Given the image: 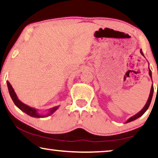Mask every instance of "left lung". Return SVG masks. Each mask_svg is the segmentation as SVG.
Here are the masks:
<instances>
[{
	"instance_id": "obj_1",
	"label": "left lung",
	"mask_w": 158,
	"mask_h": 158,
	"mask_svg": "<svg viewBox=\"0 0 158 158\" xmlns=\"http://www.w3.org/2000/svg\"><path fill=\"white\" fill-rule=\"evenodd\" d=\"M140 53L141 54L143 55V56H144L143 53V52H142V49L140 50ZM149 69V75H150V78L151 79H152V72H151V70L150 69V67H148ZM153 92H154V87H153V84L152 85V86H151V89H150V95H149V97H148V101H147L144 107L142 109V110L139 111V112L138 113H137L136 114H135L134 116L131 117L130 118H129L127 120V122L125 123H130V122L132 121H134L135 120V119H137V118H139V117H141L142 115H143L144 113H145L147 110H148V109L149 107V106H150V104L151 103V101H152V95H153Z\"/></svg>"
}]
</instances>
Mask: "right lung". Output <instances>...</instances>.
Returning <instances> with one entry per match:
<instances>
[{"instance_id": "right-lung-1", "label": "right lung", "mask_w": 158, "mask_h": 158, "mask_svg": "<svg viewBox=\"0 0 158 158\" xmlns=\"http://www.w3.org/2000/svg\"><path fill=\"white\" fill-rule=\"evenodd\" d=\"M7 86L8 89V92H9L10 96L11 97L13 102H14L15 105L17 106L18 108H19L21 111H23V112H25L26 114H27L29 116L32 117H35V118H43V117H46L52 115L55 111L58 110V108L59 107V106H54L48 110V113H46V114H41L38 112V110L35 108H33L31 106H28L27 104H24L21 101H20L19 98H18L16 94H15L14 89L12 87L11 84H10L9 81H7Z\"/></svg>"}]
</instances>
